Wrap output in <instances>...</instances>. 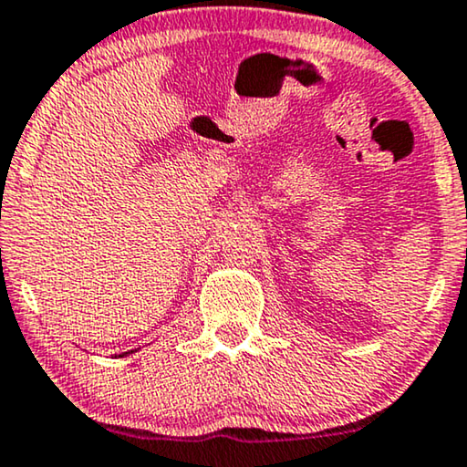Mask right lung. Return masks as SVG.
Here are the masks:
<instances>
[{"instance_id":"right-lung-1","label":"right lung","mask_w":467,"mask_h":467,"mask_svg":"<svg viewBox=\"0 0 467 467\" xmlns=\"http://www.w3.org/2000/svg\"><path fill=\"white\" fill-rule=\"evenodd\" d=\"M132 352H135V349H130V352H124V354H119V356H126V354H132Z\"/></svg>"}]
</instances>
